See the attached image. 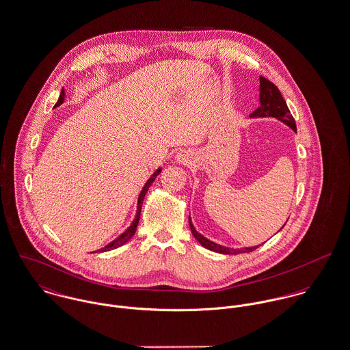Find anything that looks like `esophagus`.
Listing matches in <instances>:
<instances>
[{"instance_id": "34e87169", "label": "esophagus", "mask_w": 350, "mask_h": 350, "mask_svg": "<svg viewBox=\"0 0 350 350\" xmlns=\"http://www.w3.org/2000/svg\"><path fill=\"white\" fill-rule=\"evenodd\" d=\"M189 160H190V157H189L187 152H179V154L176 155V161L180 163V164H187Z\"/></svg>"}]
</instances>
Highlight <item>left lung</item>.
Listing matches in <instances>:
<instances>
[{
  "mask_svg": "<svg viewBox=\"0 0 350 350\" xmlns=\"http://www.w3.org/2000/svg\"><path fill=\"white\" fill-rule=\"evenodd\" d=\"M259 103H260V105L255 109L253 113H250V118H275L280 122L285 123L287 127H290L293 131L297 132L295 120L291 116V113L287 108L286 101L284 100L280 90L271 81L265 79L263 76L259 77ZM189 222H190L191 232H192L193 238L203 247H206L211 252H215L219 254L235 255L241 254V253H250V252H254L256 247H259V246H253V247H243V249H238V250L226 247V246L218 245V243L207 239L202 234H199L191 222V217H189Z\"/></svg>",
  "mask_w": 350,
  "mask_h": 350,
  "instance_id": "obj_1",
  "label": "left lung"
}]
</instances>
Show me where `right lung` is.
Here are the masks:
<instances>
[{"instance_id":"right-lung-1","label":"right lung","mask_w":350,"mask_h":350,"mask_svg":"<svg viewBox=\"0 0 350 350\" xmlns=\"http://www.w3.org/2000/svg\"><path fill=\"white\" fill-rule=\"evenodd\" d=\"M64 97H65V92H64V90H62V94H60V97H59V100H57V103H56V105L55 107H59V105H62L64 103ZM160 172H161V168H158L152 175H151V178L146 182V185H144V187L140 191V193H139V198H137V208H136V215H135V219L132 221L131 223V226L128 227L127 230L123 232V234H120L115 241H112L111 243H108L107 246H104L103 249H100V250H97V252H94V253H104V252H109V250H113V249H118L119 246H123L124 243H127L128 241L133 237V234L136 232V227H137V223H139V219H140V213H142V204H143V200H144V196H146V193H147V191L148 189L151 187V185H152V182L155 180V178L159 175Z\"/></svg>"}]
</instances>
